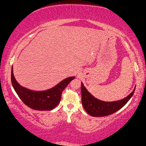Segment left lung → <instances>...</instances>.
Listing matches in <instances>:
<instances>
[{
    "mask_svg": "<svg viewBox=\"0 0 146 146\" xmlns=\"http://www.w3.org/2000/svg\"><path fill=\"white\" fill-rule=\"evenodd\" d=\"M135 88L130 94L121 100L115 102H104L96 98L90 94L83 84H81L82 104L89 115L94 117H103L112 114L124 106L134 93Z\"/></svg>",
    "mask_w": 146,
    "mask_h": 146,
    "instance_id": "8db88e82",
    "label": "left lung"
}]
</instances>
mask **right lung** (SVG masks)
Here are the masks:
<instances>
[{
    "label": "right lung",
    "mask_w": 146,
    "mask_h": 146,
    "mask_svg": "<svg viewBox=\"0 0 146 146\" xmlns=\"http://www.w3.org/2000/svg\"><path fill=\"white\" fill-rule=\"evenodd\" d=\"M75 77L67 78L54 87L44 91H33L21 86L11 70V82L20 99L27 106L36 110H51L60 103L62 91Z\"/></svg>",
    "instance_id": "add662e5"
}]
</instances>
